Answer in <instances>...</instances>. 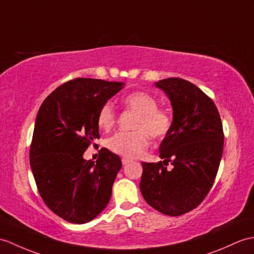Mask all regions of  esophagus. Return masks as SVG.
Masks as SVG:
<instances>
[{"label": "esophagus", "mask_w": 254, "mask_h": 254, "mask_svg": "<svg viewBox=\"0 0 254 254\" xmlns=\"http://www.w3.org/2000/svg\"><path fill=\"white\" fill-rule=\"evenodd\" d=\"M121 161H122L123 166H127V164H128L132 160H131V159H129V158H122Z\"/></svg>", "instance_id": "1"}]
</instances>
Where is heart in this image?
<instances>
[{"mask_svg":"<svg viewBox=\"0 0 254 254\" xmlns=\"http://www.w3.org/2000/svg\"><path fill=\"white\" fill-rule=\"evenodd\" d=\"M125 107L136 114L131 132H118L107 139L106 146L114 154L134 158L141 155L149 145V137L161 138L171 127V117L167 110L157 107L154 96L141 91L129 93L122 99ZM98 127L109 131L116 125V113L113 106L105 104L97 116Z\"/></svg>","mask_w":254,"mask_h":254,"instance_id":"heart-1","label":"heart"}]
</instances>
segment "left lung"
<instances>
[{"label":"left lung","mask_w":254,"mask_h":254,"mask_svg":"<svg viewBox=\"0 0 254 254\" xmlns=\"http://www.w3.org/2000/svg\"><path fill=\"white\" fill-rule=\"evenodd\" d=\"M155 86L169 97L173 120L159 151L163 162H141L146 202L170 216L197 208L210 191L223 154L224 134L213 100L190 81L169 78ZM171 162L172 170L164 165Z\"/></svg>","instance_id":"left-lung-1"}]
</instances>
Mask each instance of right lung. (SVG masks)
Listing matches in <instances>:
<instances>
[{
	"label": "right lung",
	"mask_w": 254,
	"mask_h": 254,
	"mask_svg": "<svg viewBox=\"0 0 254 254\" xmlns=\"http://www.w3.org/2000/svg\"><path fill=\"white\" fill-rule=\"evenodd\" d=\"M125 87L123 82L79 78L58 86L35 118L30 167L43 201L70 223L95 219L108 204L122 163L102 148L95 161L84 151L99 138V109Z\"/></svg>",
	"instance_id": "obj_1"
}]
</instances>
